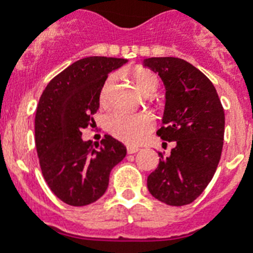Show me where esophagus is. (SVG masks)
Instances as JSON below:
<instances>
[{
	"label": "esophagus",
	"mask_w": 253,
	"mask_h": 253,
	"mask_svg": "<svg viewBox=\"0 0 253 253\" xmlns=\"http://www.w3.org/2000/svg\"><path fill=\"white\" fill-rule=\"evenodd\" d=\"M138 151H139L138 147H127V154H130V155L136 154Z\"/></svg>",
	"instance_id": "obj_1"
}]
</instances>
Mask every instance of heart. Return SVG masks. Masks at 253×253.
<instances>
[{
	"label": "heart",
	"mask_w": 253,
	"mask_h": 253,
	"mask_svg": "<svg viewBox=\"0 0 253 253\" xmlns=\"http://www.w3.org/2000/svg\"><path fill=\"white\" fill-rule=\"evenodd\" d=\"M117 76L110 75L103 83L99 91V102L106 105L110 98V91L114 86ZM136 86L144 95L155 94L159 87V79L154 72L147 69H139L135 73ZM154 127V119L150 114L140 113L132 114L126 111H114L106 118V128L115 138L128 144H138Z\"/></svg>",
	"instance_id": "1"
}]
</instances>
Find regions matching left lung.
Returning <instances> with one entry per match:
<instances>
[{
	"label": "left lung",
	"mask_w": 253,
	"mask_h": 253,
	"mask_svg": "<svg viewBox=\"0 0 253 253\" xmlns=\"http://www.w3.org/2000/svg\"><path fill=\"white\" fill-rule=\"evenodd\" d=\"M143 65L166 86V109L156 134L176 146L147 178L150 193L164 204L184 206L201 196L216 170L224 136V110L212 83L178 57H150Z\"/></svg>",
	"instance_id": "1"
}]
</instances>
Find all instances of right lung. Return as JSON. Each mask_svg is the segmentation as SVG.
<instances>
[{"label":"right lung","instance_id":"add662e5","mask_svg":"<svg viewBox=\"0 0 253 253\" xmlns=\"http://www.w3.org/2000/svg\"><path fill=\"white\" fill-rule=\"evenodd\" d=\"M126 59L90 56L53 77L41 95L35 114V146L45 182L71 206L93 204L103 196L111 169L126 156V147L110 135L101 143L83 140L94 123L99 91L107 75Z\"/></svg>","mask_w":253,"mask_h":253}]
</instances>
